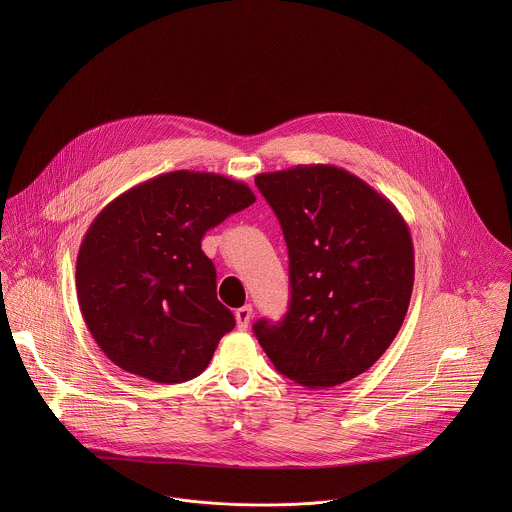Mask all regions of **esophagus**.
<instances>
[{
    "mask_svg": "<svg viewBox=\"0 0 512 512\" xmlns=\"http://www.w3.org/2000/svg\"><path fill=\"white\" fill-rule=\"evenodd\" d=\"M234 315H236V325H238V329H240V331L248 329L250 319H252V305H244V307L236 309Z\"/></svg>",
    "mask_w": 512,
    "mask_h": 512,
    "instance_id": "34e87169",
    "label": "esophagus"
}]
</instances>
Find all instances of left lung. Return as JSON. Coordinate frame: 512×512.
<instances>
[{"label":"left lung","instance_id":"1","mask_svg":"<svg viewBox=\"0 0 512 512\" xmlns=\"http://www.w3.org/2000/svg\"><path fill=\"white\" fill-rule=\"evenodd\" d=\"M282 224L292 299L280 323L256 321L274 366L305 388L343 384L398 335L414 288V246L398 209L335 165L256 175Z\"/></svg>","mask_w":512,"mask_h":512}]
</instances>
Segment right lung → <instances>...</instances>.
<instances>
[{
    "label": "right lung",
    "instance_id": "right-lung-1",
    "mask_svg": "<svg viewBox=\"0 0 512 512\" xmlns=\"http://www.w3.org/2000/svg\"><path fill=\"white\" fill-rule=\"evenodd\" d=\"M256 201L217 173L171 171L108 203L76 258V297L102 353L159 384L199 376L234 315L217 299V272L201 238Z\"/></svg>",
    "mask_w": 512,
    "mask_h": 512
}]
</instances>
